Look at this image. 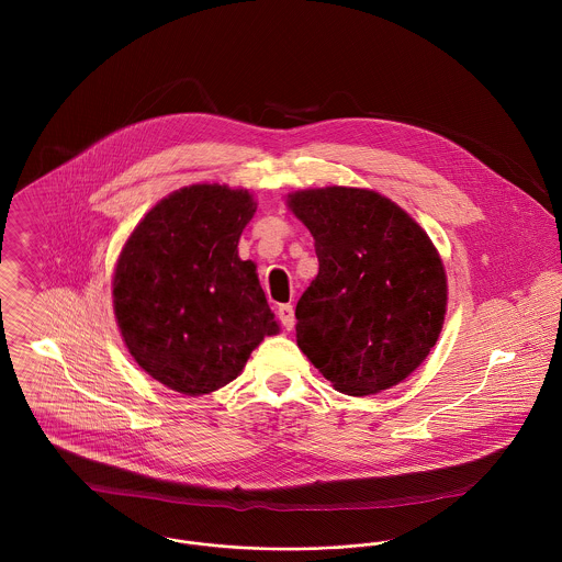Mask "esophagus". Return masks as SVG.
<instances>
[{"instance_id": "esophagus-1", "label": "esophagus", "mask_w": 562, "mask_h": 562, "mask_svg": "<svg viewBox=\"0 0 562 562\" xmlns=\"http://www.w3.org/2000/svg\"><path fill=\"white\" fill-rule=\"evenodd\" d=\"M277 316H279V321L283 324V328H288V330H292L294 328V307L292 305H279V310H277Z\"/></svg>"}]
</instances>
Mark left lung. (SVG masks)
Here are the masks:
<instances>
[{
    "mask_svg": "<svg viewBox=\"0 0 562 562\" xmlns=\"http://www.w3.org/2000/svg\"><path fill=\"white\" fill-rule=\"evenodd\" d=\"M285 203L314 236L321 263L296 305L299 348L341 394L392 390L443 328L439 250L401 205L368 188H307Z\"/></svg>",
    "mask_w": 562,
    "mask_h": 562,
    "instance_id": "1",
    "label": "left lung"
}]
</instances>
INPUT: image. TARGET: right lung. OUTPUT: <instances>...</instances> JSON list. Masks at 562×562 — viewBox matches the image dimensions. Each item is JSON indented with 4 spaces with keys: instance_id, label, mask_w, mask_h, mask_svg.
<instances>
[{
    "instance_id": "right-lung-1",
    "label": "right lung",
    "mask_w": 562,
    "mask_h": 562,
    "mask_svg": "<svg viewBox=\"0 0 562 562\" xmlns=\"http://www.w3.org/2000/svg\"><path fill=\"white\" fill-rule=\"evenodd\" d=\"M257 201L244 188L192 183L156 203L114 266L112 303L134 361L183 396L240 376L266 335L279 333L238 241Z\"/></svg>"
}]
</instances>
